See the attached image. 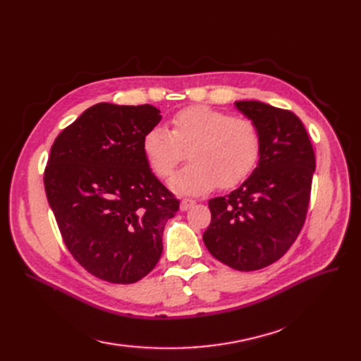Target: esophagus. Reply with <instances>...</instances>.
I'll use <instances>...</instances> for the list:
<instances>
[{
  "label": "esophagus",
  "instance_id": "1",
  "mask_svg": "<svg viewBox=\"0 0 361 361\" xmlns=\"http://www.w3.org/2000/svg\"><path fill=\"white\" fill-rule=\"evenodd\" d=\"M194 204H195V200H192V199H183L180 202V211H188L190 207H192Z\"/></svg>",
  "mask_w": 361,
  "mask_h": 361
}]
</instances>
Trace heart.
<instances>
[{
    "label": "heart",
    "instance_id": "obj_1",
    "mask_svg": "<svg viewBox=\"0 0 361 361\" xmlns=\"http://www.w3.org/2000/svg\"><path fill=\"white\" fill-rule=\"evenodd\" d=\"M170 123L171 130L149 129L141 147L159 178H169L190 150L191 164L170 180L178 192L200 194L218 183L232 188L255 170L260 158V133L250 118L200 105L176 113Z\"/></svg>",
    "mask_w": 361,
    "mask_h": 361
}]
</instances>
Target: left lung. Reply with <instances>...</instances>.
<instances>
[{"label": "left lung", "instance_id": "8db88e82", "mask_svg": "<svg viewBox=\"0 0 361 361\" xmlns=\"http://www.w3.org/2000/svg\"><path fill=\"white\" fill-rule=\"evenodd\" d=\"M235 106L257 125V167L231 194L209 200L212 220L203 233L209 253L238 271L274 264L295 243L309 209L314 152L292 111L259 101Z\"/></svg>", "mask_w": 361, "mask_h": 361}]
</instances>
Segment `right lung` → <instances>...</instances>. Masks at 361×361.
<instances>
[{
  "label": "right lung",
  "mask_w": 361,
  "mask_h": 361,
  "mask_svg": "<svg viewBox=\"0 0 361 361\" xmlns=\"http://www.w3.org/2000/svg\"><path fill=\"white\" fill-rule=\"evenodd\" d=\"M159 113L147 104H96L51 147L48 203L71 255L101 280L129 285L147 276L162 253L164 226L179 211L141 147Z\"/></svg>",
  "instance_id": "right-lung-1"
}]
</instances>
